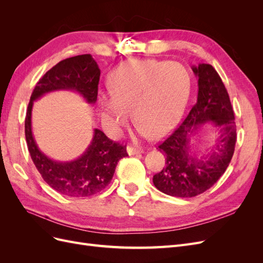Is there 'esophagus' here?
I'll return each mask as SVG.
<instances>
[{
  "label": "esophagus",
  "mask_w": 263,
  "mask_h": 263,
  "mask_svg": "<svg viewBox=\"0 0 263 263\" xmlns=\"http://www.w3.org/2000/svg\"><path fill=\"white\" fill-rule=\"evenodd\" d=\"M127 154H128L129 156L140 155V154H142V150L137 149V148H133V147H127Z\"/></svg>",
  "instance_id": "1"
}]
</instances>
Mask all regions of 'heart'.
Returning a JSON list of instances; mask_svg holds the SVG:
<instances>
[{
  "instance_id": "1",
  "label": "heart",
  "mask_w": 263,
  "mask_h": 263,
  "mask_svg": "<svg viewBox=\"0 0 263 263\" xmlns=\"http://www.w3.org/2000/svg\"><path fill=\"white\" fill-rule=\"evenodd\" d=\"M109 91L99 95L106 132L118 137L132 118L141 137H163L184 113L191 93V77L177 62L132 60L108 77Z\"/></svg>"
}]
</instances>
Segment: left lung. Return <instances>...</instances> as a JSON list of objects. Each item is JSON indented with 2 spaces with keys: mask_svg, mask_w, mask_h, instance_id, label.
Instances as JSON below:
<instances>
[{
  "mask_svg": "<svg viewBox=\"0 0 263 263\" xmlns=\"http://www.w3.org/2000/svg\"><path fill=\"white\" fill-rule=\"evenodd\" d=\"M192 71L198 79L196 103L179 128L158 146L166 165L153 179L159 191L176 197H193L212 187L229 165L237 139L232 103L216 70L200 63ZM208 123L215 128L214 145L197 157L190 149V137Z\"/></svg>",
  "mask_w": 263,
  "mask_h": 263,
  "instance_id": "1",
  "label": "left lung"
}]
</instances>
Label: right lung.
Wrapping results in <instances>:
<instances>
[{"instance_id": "1", "label": "right lung", "mask_w": 263, "mask_h": 263, "mask_svg": "<svg viewBox=\"0 0 263 263\" xmlns=\"http://www.w3.org/2000/svg\"><path fill=\"white\" fill-rule=\"evenodd\" d=\"M101 70L91 54H80L57 63L39 80L31 93L25 118L28 151L43 179L58 193L70 197H87L105 189L112 180L117 162L127 156L126 146L108 139L94 128L93 137L84 153L71 161L53 160L39 149L31 129L34 102L54 91H73L87 104L98 100Z\"/></svg>"}]
</instances>
